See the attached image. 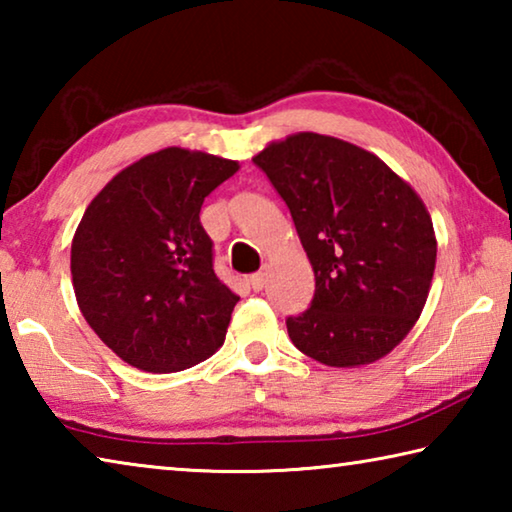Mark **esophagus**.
I'll return each instance as SVG.
<instances>
[{
	"label": "esophagus",
	"instance_id": "obj_1",
	"mask_svg": "<svg viewBox=\"0 0 512 512\" xmlns=\"http://www.w3.org/2000/svg\"><path fill=\"white\" fill-rule=\"evenodd\" d=\"M250 287H253L255 291H262L266 287V273L250 275Z\"/></svg>",
	"mask_w": 512,
	"mask_h": 512
}]
</instances>
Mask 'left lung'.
Listing matches in <instances>:
<instances>
[{
  "mask_svg": "<svg viewBox=\"0 0 512 512\" xmlns=\"http://www.w3.org/2000/svg\"><path fill=\"white\" fill-rule=\"evenodd\" d=\"M253 162L287 203L314 268L296 348L325 366L386 357L420 318L436 268L427 207L377 155L318 133L273 142Z\"/></svg>",
  "mask_w": 512,
  "mask_h": 512,
  "instance_id": "1",
  "label": "left lung"
}]
</instances>
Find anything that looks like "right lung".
Wrapping results in <instances>:
<instances>
[{"label": "right lung", "instance_id": "add662e5", "mask_svg": "<svg viewBox=\"0 0 512 512\" xmlns=\"http://www.w3.org/2000/svg\"><path fill=\"white\" fill-rule=\"evenodd\" d=\"M239 164L171 146L119 171L72 241L81 314L108 348L146 372H178L221 348L239 302L214 273L201 205Z\"/></svg>", "mask_w": 512, "mask_h": 512}]
</instances>
